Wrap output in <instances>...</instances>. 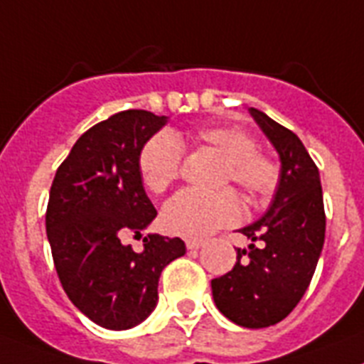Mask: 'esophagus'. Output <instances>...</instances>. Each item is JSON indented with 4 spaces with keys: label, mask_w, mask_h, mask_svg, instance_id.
I'll use <instances>...</instances> for the list:
<instances>
[{
    "label": "esophagus",
    "mask_w": 364,
    "mask_h": 364,
    "mask_svg": "<svg viewBox=\"0 0 364 364\" xmlns=\"http://www.w3.org/2000/svg\"><path fill=\"white\" fill-rule=\"evenodd\" d=\"M186 247H188V250H198V248L203 247V241H198V239H188V241H186Z\"/></svg>",
    "instance_id": "esophagus-1"
}]
</instances>
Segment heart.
Listing matches in <instances>:
<instances>
[{
	"label": "heart",
	"mask_w": 364,
	"mask_h": 364,
	"mask_svg": "<svg viewBox=\"0 0 364 364\" xmlns=\"http://www.w3.org/2000/svg\"><path fill=\"white\" fill-rule=\"evenodd\" d=\"M193 141L208 147L226 160L225 180H232L250 198L265 197L278 184L274 161L256 152L257 145L250 134L234 127H200ZM182 161V144L175 134L160 132L152 136L139 152V176L151 193H164L178 176ZM241 219V204L234 191L203 193L184 189L164 206L161 220L169 232L184 237L200 239L223 226Z\"/></svg>",
	"instance_id": "b5f03b06"
}]
</instances>
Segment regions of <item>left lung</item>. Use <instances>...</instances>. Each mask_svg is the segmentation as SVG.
I'll return each mask as SVG.
<instances>
[{"mask_svg": "<svg viewBox=\"0 0 364 364\" xmlns=\"http://www.w3.org/2000/svg\"><path fill=\"white\" fill-rule=\"evenodd\" d=\"M248 112L278 152V186L269 210L239 230L252 243L237 248L228 274L212 279V294L226 318L259 330L284 321L302 300L324 247L326 215L321 175L300 138L265 112Z\"/></svg>", "mask_w": 364, "mask_h": 364, "instance_id": "left-lung-1", "label": "left lung"}]
</instances>
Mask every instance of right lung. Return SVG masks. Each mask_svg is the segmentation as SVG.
<instances>
[{
  "label": "right lung",
  "mask_w": 364,
  "mask_h": 364,
  "mask_svg": "<svg viewBox=\"0 0 364 364\" xmlns=\"http://www.w3.org/2000/svg\"><path fill=\"white\" fill-rule=\"evenodd\" d=\"M169 121L117 112L77 139L49 191L46 230L60 284L73 306L107 330H129L154 311L164 267L184 256L180 237L149 234L156 210L139 176V152Z\"/></svg>",
  "instance_id": "1"
}]
</instances>
